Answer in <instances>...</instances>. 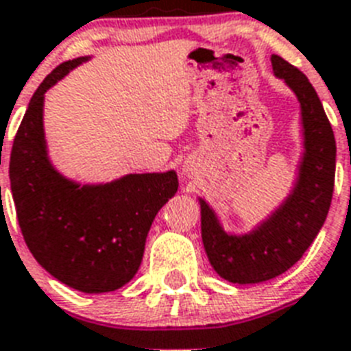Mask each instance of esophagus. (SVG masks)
<instances>
[{
    "label": "esophagus",
    "mask_w": 351,
    "mask_h": 351,
    "mask_svg": "<svg viewBox=\"0 0 351 351\" xmlns=\"http://www.w3.org/2000/svg\"><path fill=\"white\" fill-rule=\"evenodd\" d=\"M184 171H185V173H187V175H189V173H191V167H189V166H184Z\"/></svg>",
    "instance_id": "34e87169"
}]
</instances>
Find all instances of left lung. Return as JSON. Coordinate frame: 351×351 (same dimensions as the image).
I'll use <instances>...</instances> for the list:
<instances>
[{
  "mask_svg": "<svg viewBox=\"0 0 351 351\" xmlns=\"http://www.w3.org/2000/svg\"><path fill=\"white\" fill-rule=\"evenodd\" d=\"M272 72L299 102L303 151L289 195L250 230L232 232L202 196V241L209 263L230 283L252 285L278 278L295 265L323 227L332 204L335 136L314 86L303 72L272 56Z\"/></svg>",
  "mask_w": 351,
  "mask_h": 351,
  "instance_id": "left-lung-1",
  "label": "left lung"
}]
</instances>
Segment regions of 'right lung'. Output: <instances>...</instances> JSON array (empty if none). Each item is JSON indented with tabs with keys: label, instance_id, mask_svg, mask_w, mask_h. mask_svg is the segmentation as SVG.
Masks as SVG:
<instances>
[{
	"label": "right lung",
	"instance_id": "right-lung-1",
	"mask_svg": "<svg viewBox=\"0 0 351 351\" xmlns=\"http://www.w3.org/2000/svg\"><path fill=\"white\" fill-rule=\"evenodd\" d=\"M92 57L62 62L28 102L10 153L18 221L37 263L70 289L111 292L142 263L156 213L178 191L175 169L128 173L111 182H79L53 166L45 136V93Z\"/></svg>",
	"mask_w": 351,
	"mask_h": 351
}]
</instances>
